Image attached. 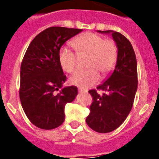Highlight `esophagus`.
<instances>
[{
	"label": "esophagus",
	"instance_id": "obj_1",
	"mask_svg": "<svg viewBox=\"0 0 159 159\" xmlns=\"http://www.w3.org/2000/svg\"><path fill=\"white\" fill-rule=\"evenodd\" d=\"M79 92L80 93H84V92H86V91H84V90L81 89V88H79Z\"/></svg>",
	"mask_w": 159,
	"mask_h": 159
}]
</instances>
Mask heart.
Segmentation results:
<instances>
[{"mask_svg":"<svg viewBox=\"0 0 159 159\" xmlns=\"http://www.w3.org/2000/svg\"><path fill=\"white\" fill-rule=\"evenodd\" d=\"M71 45L80 58L88 57V70L76 71L70 77L69 83L79 88L87 89L99 82L100 75L108 76L116 65L119 49L112 39H106L95 32H86L71 41ZM67 48H62L59 52V62L65 72L75 71L78 57Z\"/></svg>","mask_w":159,"mask_h":159,"instance_id":"1","label":"heart"}]
</instances>
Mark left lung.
<instances>
[{"label":"left lung","mask_w":159,"mask_h":159,"mask_svg":"<svg viewBox=\"0 0 159 159\" xmlns=\"http://www.w3.org/2000/svg\"><path fill=\"white\" fill-rule=\"evenodd\" d=\"M98 32L111 33L118 46L119 56L111 75L97 87L104 93L99 95L96 90L88 92L93 102L86 123L95 131L108 133L125 121L133 107L138 88L137 60L131 43L123 34L111 30Z\"/></svg>","instance_id":"1"}]
</instances>
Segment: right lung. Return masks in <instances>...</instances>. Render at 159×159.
Segmentation results:
<instances>
[{"mask_svg":"<svg viewBox=\"0 0 159 159\" xmlns=\"http://www.w3.org/2000/svg\"><path fill=\"white\" fill-rule=\"evenodd\" d=\"M83 29L50 27L40 32L29 44L20 66V99L31 123L52 130L65 119L64 107L75 99L78 89L70 86L60 90L67 77L59 62L60 48Z\"/></svg>","mask_w":159,"mask_h":159,"instance_id":"right-lung-1","label":"right lung"}]
</instances>
